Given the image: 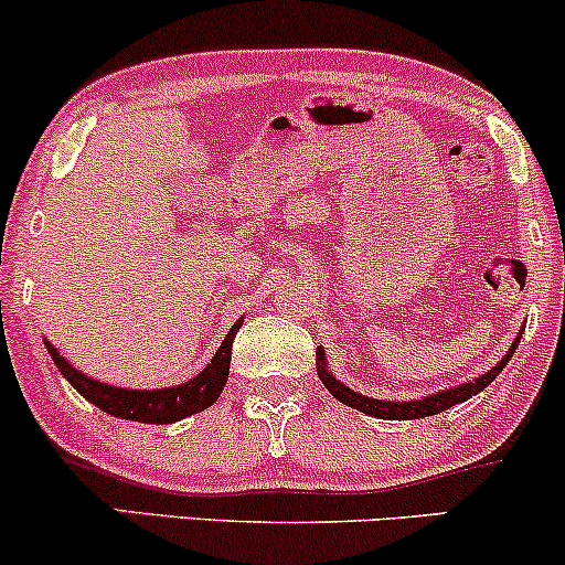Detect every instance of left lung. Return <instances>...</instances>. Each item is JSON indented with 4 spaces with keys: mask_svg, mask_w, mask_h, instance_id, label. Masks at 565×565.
<instances>
[{
    "mask_svg": "<svg viewBox=\"0 0 565 565\" xmlns=\"http://www.w3.org/2000/svg\"><path fill=\"white\" fill-rule=\"evenodd\" d=\"M518 342H521V334H518L515 342L508 348L504 359L499 361L494 369H489V372L481 374V377H476L472 382H465V385L449 387V391H438L433 395H425V398H419V401H380V398H369V395L350 391L348 385H342V382L334 380V374L329 372L323 348H316V369H319V377L323 385H327V391L350 408H359V412H364V414H369V417H377V419H423V417H433V414L446 412V408L454 404H462V401H468V398H472V395L481 393L483 387H489L491 382L497 380V374L508 366L512 353H515Z\"/></svg>",
    "mask_w": 565,
    "mask_h": 565,
    "instance_id": "left-lung-1",
    "label": "left lung"
}]
</instances>
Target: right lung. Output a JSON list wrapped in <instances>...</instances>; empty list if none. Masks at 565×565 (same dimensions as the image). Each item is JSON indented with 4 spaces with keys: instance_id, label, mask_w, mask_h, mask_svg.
<instances>
[{
    "instance_id": "right-lung-1",
    "label": "right lung",
    "mask_w": 565,
    "mask_h": 565,
    "mask_svg": "<svg viewBox=\"0 0 565 565\" xmlns=\"http://www.w3.org/2000/svg\"><path fill=\"white\" fill-rule=\"evenodd\" d=\"M244 319H238L231 327V332L225 334L223 345L212 361L206 364L193 380L183 382V385L172 387H159V391H127V387H114L108 382L93 380L87 374H82L79 369H74L57 353V348L44 342L53 355L57 372L66 377L74 391L87 398L89 404L103 408L106 414L119 419H132V423H146V425H170L178 419L191 417V414L204 412L210 408L223 393L225 382H228V369H231V350H233V337L242 329Z\"/></svg>"
}]
</instances>
